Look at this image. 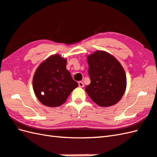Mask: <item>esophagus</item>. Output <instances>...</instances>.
Instances as JSON below:
<instances>
[{"label": "esophagus", "mask_w": 157, "mask_h": 157, "mask_svg": "<svg viewBox=\"0 0 157 157\" xmlns=\"http://www.w3.org/2000/svg\"><path fill=\"white\" fill-rule=\"evenodd\" d=\"M78 84L80 87H83V86H84V83H83L82 81H79L78 82Z\"/></svg>", "instance_id": "esophagus-1"}]
</instances>
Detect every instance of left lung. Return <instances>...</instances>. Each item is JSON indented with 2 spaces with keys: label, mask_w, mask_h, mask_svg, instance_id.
Segmentation results:
<instances>
[{
  "label": "left lung",
  "mask_w": 157,
  "mask_h": 157,
  "mask_svg": "<svg viewBox=\"0 0 157 157\" xmlns=\"http://www.w3.org/2000/svg\"><path fill=\"white\" fill-rule=\"evenodd\" d=\"M90 83L85 87L90 98L100 107H109L121 99L126 89V75L113 56L97 50L88 55Z\"/></svg>",
  "instance_id": "obj_1"
}]
</instances>
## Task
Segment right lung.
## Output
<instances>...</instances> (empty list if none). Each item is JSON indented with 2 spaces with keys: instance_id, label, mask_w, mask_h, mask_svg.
<instances>
[{
  "instance_id": "obj_1",
  "label": "right lung",
  "mask_w": 157,
  "mask_h": 157,
  "mask_svg": "<svg viewBox=\"0 0 157 157\" xmlns=\"http://www.w3.org/2000/svg\"><path fill=\"white\" fill-rule=\"evenodd\" d=\"M67 59L54 54L41 62L36 69L33 89L43 105L50 107L60 106L78 86L67 69Z\"/></svg>"
}]
</instances>
